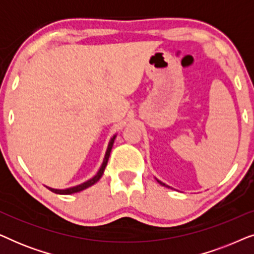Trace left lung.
<instances>
[{"mask_svg": "<svg viewBox=\"0 0 254 254\" xmlns=\"http://www.w3.org/2000/svg\"><path fill=\"white\" fill-rule=\"evenodd\" d=\"M156 180H157V182H158L159 184H161V185H163V186H165V187H169L168 185H165V184H164V183H162V182H161V180H158L157 178H156Z\"/></svg>", "mask_w": 254, "mask_h": 254, "instance_id": "obj_1", "label": "left lung"}]
</instances>
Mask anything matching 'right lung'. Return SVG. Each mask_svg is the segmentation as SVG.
I'll return each mask as SVG.
<instances>
[{
  "mask_svg": "<svg viewBox=\"0 0 254 254\" xmlns=\"http://www.w3.org/2000/svg\"><path fill=\"white\" fill-rule=\"evenodd\" d=\"M116 136L117 135H113L112 137H111V140L109 142V145H107V149H106V152H105V157L103 159V163H102V166H100V169L98 170V172L96 173L95 177H92L91 179L86 180L85 183H82L79 184L77 186H74V187H69V189H64V190H57V189H52V187H47L48 190H52V192L57 193V194H72V193H77V192H81V190L88 189V187L95 185V184L98 182V180L102 178L104 171H105V168L107 165V162H109V158H110V154H111V150H112V147H113V143H114V140H116Z\"/></svg>",
  "mask_w": 254,
  "mask_h": 254,
  "instance_id": "1",
  "label": "right lung"
}]
</instances>
